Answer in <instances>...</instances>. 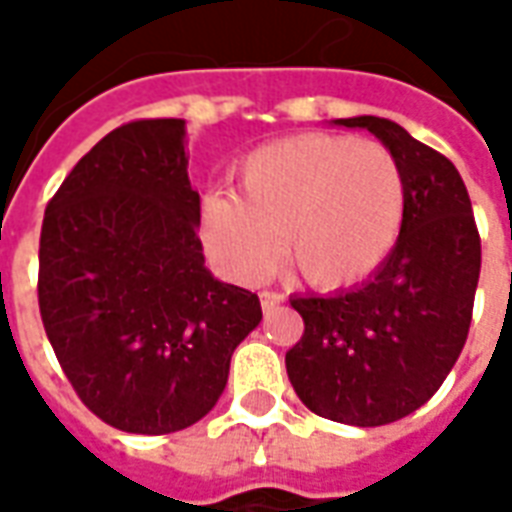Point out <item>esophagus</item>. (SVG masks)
<instances>
[{"mask_svg": "<svg viewBox=\"0 0 512 512\" xmlns=\"http://www.w3.org/2000/svg\"><path fill=\"white\" fill-rule=\"evenodd\" d=\"M282 301H285V296L277 293V290H263V293H260V307H263V310H274Z\"/></svg>", "mask_w": 512, "mask_h": 512, "instance_id": "obj_1", "label": "esophagus"}]
</instances>
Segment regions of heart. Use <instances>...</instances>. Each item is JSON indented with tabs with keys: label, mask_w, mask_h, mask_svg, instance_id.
Here are the masks:
<instances>
[{
	"label": "heart",
	"mask_w": 512,
	"mask_h": 512,
	"mask_svg": "<svg viewBox=\"0 0 512 512\" xmlns=\"http://www.w3.org/2000/svg\"><path fill=\"white\" fill-rule=\"evenodd\" d=\"M403 213V172L386 147L301 134L252 150L238 169V194H208L202 238L238 282L266 274L279 238L285 266L304 282L343 288L384 263Z\"/></svg>",
	"instance_id": "b5f03b06"
}]
</instances>
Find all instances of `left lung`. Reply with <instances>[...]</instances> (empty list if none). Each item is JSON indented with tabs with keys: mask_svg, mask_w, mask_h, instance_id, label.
<instances>
[{
	"mask_svg": "<svg viewBox=\"0 0 512 512\" xmlns=\"http://www.w3.org/2000/svg\"><path fill=\"white\" fill-rule=\"evenodd\" d=\"M332 123L365 128L392 153L406 213L392 252L362 285L290 299L304 334L285 365L310 411L378 428L425 406L458 362L480 279V235L450 158L384 117Z\"/></svg>",
	"mask_w": 512,
	"mask_h": 512,
	"instance_id": "obj_1",
	"label": "left lung"
}]
</instances>
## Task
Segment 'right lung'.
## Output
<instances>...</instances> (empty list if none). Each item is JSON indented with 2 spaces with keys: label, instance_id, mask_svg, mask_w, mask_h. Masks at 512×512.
<instances>
[{
  "label": "right lung",
  "instance_id": "obj_1",
  "mask_svg": "<svg viewBox=\"0 0 512 512\" xmlns=\"http://www.w3.org/2000/svg\"><path fill=\"white\" fill-rule=\"evenodd\" d=\"M186 120L106 134L62 180L40 230V318L95 417L161 436L200 422L263 318L205 266Z\"/></svg>",
  "mask_w": 512,
  "mask_h": 512
}]
</instances>
